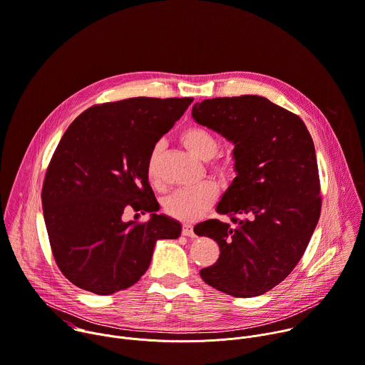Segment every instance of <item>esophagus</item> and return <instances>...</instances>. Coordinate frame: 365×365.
<instances>
[{
	"label": "esophagus",
	"instance_id": "esophagus-1",
	"mask_svg": "<svg viewBox=\"0 0 365 365\" xmlns=\"http://www.w3.org/2000/svg\"><path fill=\"white\" fill-rule=\"evenodd\" d=\"M182 233L185 236H189V237H195V232H193V226L190 223H183V229H182Z\"/></svg>",
	"mask_w": 365,
	"mask_h": 365
}]
</instances>
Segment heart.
Segmentation results:
<instances>
[{
	"label": "heart",
	"instance_id": "obj_1",
	"mask_svg": "<svg viewBox=\"0 0 365 365\" xmlns=\"http://www.w3.org/2000/svg\"><path fill=\"white\" fill-rule=\"evenodd\" d=\"M180 142L183 146L197 159L210 160L219 149V142L216 136L202 126H190L185 129L180 135ZM160 146H155L148 159V179L152 185L159 183L158 178V162H159ZM217 170H225L226 165H217ZM219 195V187L213 182L199 183L193 187H186L176 190L165 200V210L168 215L180 220H196L205 215L210 206L215 203Z\"/></svg>",
	"mask_w": 365,
	"mask_h": 365
}]
</instances>
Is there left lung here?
<instances>
[{"label": "left lung", "mask_w": 365, "mask_h": 365, "mask_svg": "<svg viewBox=\"0 0 365 365\" xmlns=\"http://www.w3.org/2000/svg\"><path fill=\"white\" fill-rule=\"evenodd\" d=\"M192 117L233 145L235 179L216 212L197 223V236L219 245V259L202 279L232 297L252 298L282 282L302 258L321 213L312 138L294 113L261 96L195 103Z\"/></svg>", "instance_id": "left-lung-1"}]
</instances>
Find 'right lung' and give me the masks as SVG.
Wrapping results in <instances>:
<instances>
[{
  "label": "right lung",
  "instance_id": "1",
  "mask_svg": "<svg viewBox=\"0 0 365 365\" xmlns=\"http://www.w3.org/2000/svg\"><path fill=\"white\" fill-rule=\"evenodd\" d=\"M193 101L133 97L94 106L63 135L46 173L41 202L56 262L76 287L110 295L148 271L159 239H176L182 225L158 215L148 159ZM133 207L151 217L125 222Z\"/></svg>",
  "mask_w": 365,
  "mask_h": 365
}]
</instances>
